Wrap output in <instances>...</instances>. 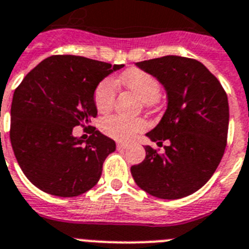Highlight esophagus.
<instances>
[{"mask_svg": "<svg viewBox=\"0 0 249 249\" xmlns=\"http://www.w3.org/2000/svg\"><path fill=\"white\" fill-rule=\"evenodd\" d=\"M127 147H128L127 143H122V142H118V143H117V148H118V150H126Z\"/></svg>", "mask_w": 249, "mask_h": 249, "instance_id": "1", "label": "esophagus"}]
</instances>
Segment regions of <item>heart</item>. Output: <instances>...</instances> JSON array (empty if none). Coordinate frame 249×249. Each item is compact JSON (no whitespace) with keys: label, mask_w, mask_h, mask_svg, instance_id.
<instances>
[{"label":"heart","mask_w":249,"mask_h":249,"mask_svg":"<svg viewBox=\"0 0 249 249\" xmlns=\"http://www.w3.org/2000/svg\"><path fill=\"white\" fill-rule=\"evenodd\" d=\"M118 83L123 84L135 93L146 107H152L160 93V84L154 75L141 69H131L120 76ZM117 95L116 83L104 79L94 90L95 108L101 113L109 112L114 106ZM147 128V122L143 118H124L121 116H108L101 121V129L106 135L118 141H129Z\"/></svg>","instance_id":"1"}]
</instances>
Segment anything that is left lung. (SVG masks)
I'll return each instance as SVG.
<instances>
[{
	"label": "left lung",
	"instance_id": "left-lung-1",
	"mask_svg": "<svg viewBox=\"0 0 249 249\" xmlns=\"http://www.w3.org/2000/svg\"><path fill=\"white\" fill-rule=\"evenodd\" d=\"M136 65L159 79L167 109L147 133L165 152L146 146V157L131 167L136 184L152 196L180 199L197 191L215 173L227 146L229 106L219 80L195 59L167 55Z\"/></svg>",
	"mask_w": 249,
	"mask_h": 249
}]
</instances>
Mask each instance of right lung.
Here are the masks:
<instances>
[{
	"mask_svg": "<svg viewBox=\"0 0 249 249\" xmlns=\"http://www.w3.org/2000/svg\"><path fill=\"white\" fill-rule=\"evenodd\" d=\"M123 68L75 55H53L37 64L15 89L10 140L22 173L55 196L84 194L99 181L116 142L89 126L97 117L94 90ZM89 126L87 142L72 136Z\"/></svg>",
	"mask_w": 249,
	"mask_h": 249,
	"instance_id": "right-lung-1",
	"label": "right lung"
}]
</instances>
